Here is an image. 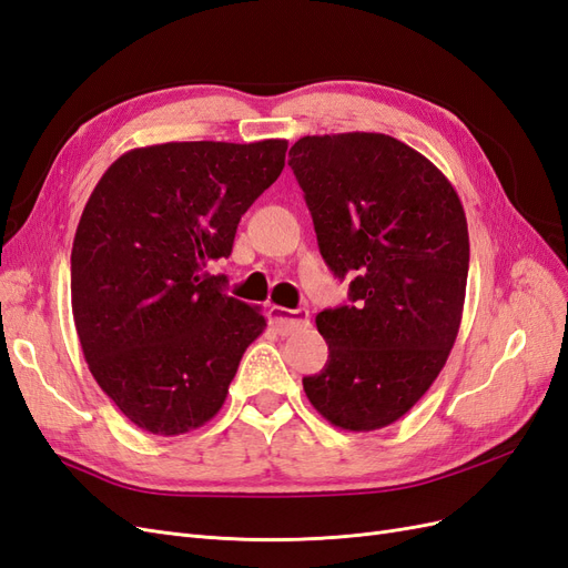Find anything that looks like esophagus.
<instances>
[{"label": "esophagus", "mask_w": 568, "mask_h": 568, "mask_svg": "<svg viewBox=\"0 0 568 568\" xmlns=\"http://www.w3.org/2000/svg\"><path fill=\"white\" fill-rule=\"evenodd\" d=\"M267 317H270V324L274 326V332L282 334V336L296 334V332L305 329L307 324H311V311H307V307H298V311H286V307H280V305H270Z\"/></svg>", "instance_id": "obj_1"}]
</instances>
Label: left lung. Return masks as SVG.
Listing matches in <instances>:
<instances>
[{
	"mask_svg": "<svg viewBox=\"0 0 568 568\" xmlns=\"http://www.w3.org/2000/svg\"><path fill=\"white\" fill-rule=\"evenodd\" d=\"M288 165L313 215L317 246L338 280L353 274L348 305L322 311L329 343L307 400L346 432L398 422L436 382L459 332L469 232L440 170L395 136H303Z\"/></svg>",
	"mask_w": 568,
	"mask_h": 568,
	"instance_id": "obj_1",
	"label": "left lung"
}]
</instances>
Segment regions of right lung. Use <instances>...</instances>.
<instances>
[{"instance_id": "add662e5", "label": "right lung", "mask_w": 568, "mask_h": 568, "mask_svg": "<svg viewBox=\"0 0 568 568\" xmlns=\"http://www.w3.org/2000/svg\"><path fill=\"white\" fill-rule=\"evenodd\" d=\"M286 140L168 142L123 153L84 205L71 253L73 320L90 372L156 436L211 422L257 307L203 267L232 253L239 220L282 175Z\"/></svg>"}]
</instances>
